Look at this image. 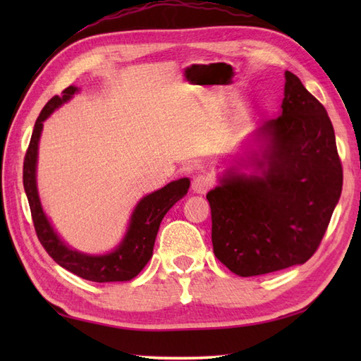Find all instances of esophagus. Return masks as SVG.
Segmentation results:
<instances>
[{"label": "esophagus", "instance_id": "1", "mask_svg": "<svg viewBox=\"0 0 361 361\" xmlns=\"http://www.w3.org/2000/svg\"><path fill=\"white\" fill-rule=\"evenodd\" d=\"M211 188V178L208 175H197L192 180V190L195 194H206Z\"/></svg>", "mask_w": 361, "mask_h": 361}]
</instances>
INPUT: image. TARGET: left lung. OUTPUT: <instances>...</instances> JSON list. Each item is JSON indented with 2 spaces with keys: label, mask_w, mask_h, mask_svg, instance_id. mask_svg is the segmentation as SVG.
Segmentation results:
<instances>
[{
  "label": "left lung",
  "mask_w": 361,
  "mask_h": 361,
  "mask_svg": "<svg viewBox=\"0 0 361 361\" xmlns=\"http://www.w3.org/2000/svg\"><path fill=\"white\" fill-rule=\"evenodd\" d=\"M281 109L252 135L259 150L237 159L206 195L214 255L243 278L307 262L341 195L332 122L290 71Z\"/></svg>",
  "instance_id": "1"
}]
</instances>
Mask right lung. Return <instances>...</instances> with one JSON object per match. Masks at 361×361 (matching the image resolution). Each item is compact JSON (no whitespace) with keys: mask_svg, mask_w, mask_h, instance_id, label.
Wrapping results in <instances>:
<instances>
[{"mask_svg":"<svg viewBox=\"0 0 361 361\" xmlns=\"http://www.w3.org/2000/svg\"><path fill=\"white\" fill-rule=\"evenodd\" d=\"M75 93H79V88L71 85L63 90L62 96H54L43 106L40 116L35 121L32 136H30L25 166H23V185H25L30 214H32L35 233L46 252L65 270L93 282L130 281L147 265L153 255V245H155L161 220L176 202L188 194L190 181L189 178L175 180L155 192L142 197L132 212L124 239L106 255H85L68 247L60 239L42 208L37 189V159L43 122L59 106L70 101Z\"/></svg>","mask_w":361,"mask_h":361,"instance_id":"add662e5","label":"right lung"}]
</instances>
